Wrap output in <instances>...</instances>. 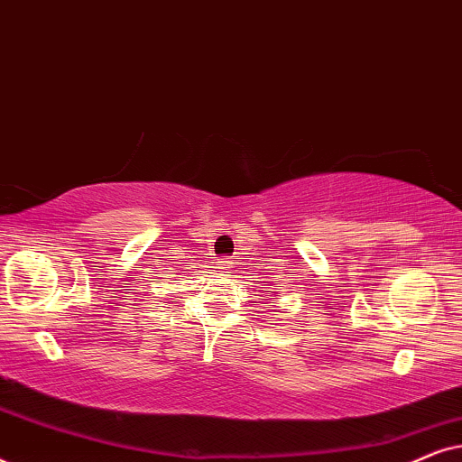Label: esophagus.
<instances>
[{
    "label": "esophagus",
    "mask_w": 462,
    "mask_h": 462,
    "mask_svg": "<svg viewBox=\"0 0 462 462\" xmlns=\"http://www.w3.org/2000/svg\"><path fill=\"white\" fill-rule=\"evenodd\" d=\"M233 267V263L229 261V258H220L218 261V269L223 271V273H226V271H229Z\"/></svg>",
    "instance_id": "1"
}]
</instances>
